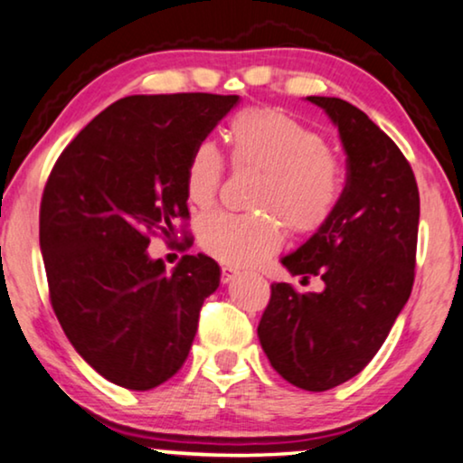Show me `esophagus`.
<instances>
[{"instance_id": "1", "label": "esophagus", "mask_w": 463, "mask_h": 463, "mask_svg": "<svg viewBox=\"0 0 463 463\" xmlns=\"http://www.w3.org/2000/svg\"><path fill=\"white\" fill-rule=\"evenodd\" d=\"M238 276L240 271L233 269V267H223V269H221V281H223V284H230V281L236 279Z\"/></svg>"}]
</instances>
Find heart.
<instances>
[{"label": "heart", "instance_id": "heart-1", "mask_svg": "<svg viewBox=\"0 0 463 463\" xmlns=\"http://www.w3.org/2000/svg\"><path fill=\"white\" fill-rule=\"evenodd\" d=\"M236 166L263 171L254 194L257 215L215 211L198 221V242L230 265H257L284 244V223L297 233H313L336 211L343 194L340 171L319 133L273 109H248L230 123ZM225 160L211 139L194 146L185 166V194L192 204L215 203Z\"/></svg>", "mask_w": 463, "mask_h": 463}]
</instances>
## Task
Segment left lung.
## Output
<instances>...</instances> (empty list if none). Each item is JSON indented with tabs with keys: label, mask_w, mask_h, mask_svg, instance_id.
Masks as SVG:
<instances>
[{
	"label": "left lung",
	"mask_w": 463,
	"mask_h": 463,
	"mask_svg": "<svg viewBox=\"0 0 463 463\" xmlns=\"http://www.w3.org/2000/svg\"><path fill=\"white\" fill-rule=\"evenodd\" d=\"M338 129L346 185L330 221L281 257L292 276H319L324 290L271 284L260 346L281 378L311 392L364 370L411 294L420 194L403 152L357 106L309 96Z\"/></svg>",
	"instance_id": "1"
}]
</instances>
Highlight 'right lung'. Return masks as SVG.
Instances as JSON below:
<instances>
[{
    "mask_svg": "<svg viewBox=\"0 0 463 463\" xmlns=\"http://www.w3.org/2000/svg\"><path fill=\"white\" fill-rule=\"evenodd\" d=\"M240 104V96H129L79 131L53 165L39 213V246L53 313L99 376L150 391L190 353L204 298L221 269L185 254L166 273L148 254L187 217L190 152Z\"/></svg>",
    "mask_w": 463,
    "mask_h": 463,
    "instance_id": "1",
    "label": "right lung"
}]
</instances>
